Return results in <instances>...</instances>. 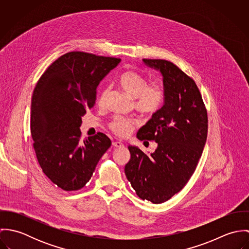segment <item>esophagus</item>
Segmentation results:
<instances>
[{"label": "esophagus", "instance_id": "obj_1", "mask_svg": "<svg viewBox=\"0 0 249 249\" xmlns=\"http://www.w3.org/2000/svg\"><path fill=\"white\" fill-rule=\"evenodd\" d=\"M112 145L115 146V147H121V146L124 145V143L122 142H120V141H116V142H112Z\"/></svg>", "mask_w": 249, "mask_h": 249}]
</instances>
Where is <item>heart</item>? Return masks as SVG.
I'll list each match as a JSON object with an SVG mask.
<instances>
[{"label": "heart", "mask_w": 249, "mask_h": 249, "mask_svg": "<svg viewBox=\"0 0 249 249\" xmlns=\"http://www.w3.org/2000/svg\"><path fill=\"white\" fill-rule=\"evenodd\" d=\"M119 84L122 89L134 100V107L143 115H153L163 104L164 92L158 83L147 85V81L141 74L133 71L123 72L119 77ZM107 90L101 98L99 105L103 107L107 100ZM139 125V121L133 118L117 116L110 123L109 127L117 135L124 137Z\"/></svg>", "instance_id": "obj_1"}]
</instances>
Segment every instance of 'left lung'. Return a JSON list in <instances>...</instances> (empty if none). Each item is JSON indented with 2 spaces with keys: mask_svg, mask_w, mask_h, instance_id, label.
I'll list each match as a JSON object with an SVG mask.
<instances>
[{
  "mask_svg": "<svg viewBox=\"0 0 249 249\" xmlns=\"http://www.w3.org/2000/svg\"><path fill=\"white\" fill-rule=\"evenodd\" d=\"M142 62L161 73L164 100L137 138L154 140L157 147L146 154L129 144L124 174L140 198L159 204L178 194L193 176L207 139V113L196 84L178 66L163 59Z\"/></svg>",
  "mask_w": 249,
  "mask_h": 249,
  "instance_id": "1",
  "label": "left lung"
}]
</instances>
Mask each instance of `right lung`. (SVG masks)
<instances>
[{
  "label": "right lung",
  "mask_w": 249,
  "mask_h": 249,
  "mask_svg": "<svg viewBox=\"0 0 249 249\" xmlns=\"http://www.w3.org/2000/svg\"><path fill=\"white\" fill-rule=\"evenodd\" d=\"M120 61L71 52L56 59L36 84L31 111L36 157L47 178L64 191L84 187L111 145L101 132L81 141L80 125L94 107L100 82Z\"/></svg>",
  "instance_id": "1"
}]
</instances>
